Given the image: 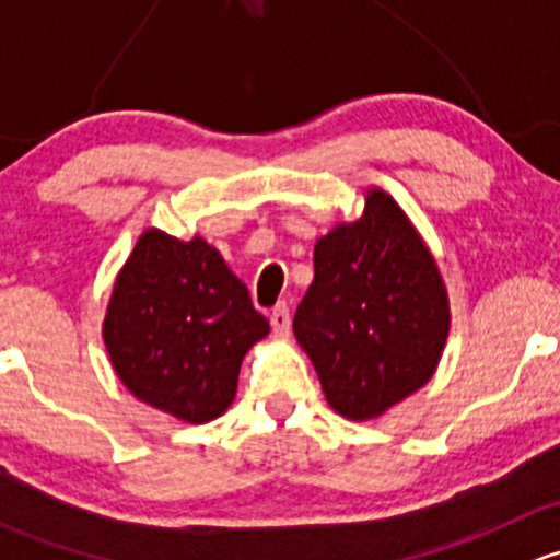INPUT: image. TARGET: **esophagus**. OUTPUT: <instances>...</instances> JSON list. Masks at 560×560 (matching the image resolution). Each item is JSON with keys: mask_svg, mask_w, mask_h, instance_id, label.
I'll list each match as a JSON object with an SVG mask.
<instances>
[{"mask_svg": "<svg viewBox=\"0 0 560 560\" xmlns=\"http://www.w3.org/2000/svg\"><path fill=\"white\" fill-rule=\"evenodd\" d=\"M270 327L279 338L290 336V306L287 303H276L273 312H270Z\"/></svg>", "mask_w": 560, "mask_h": 560, "instance_id": "obj_1", "label": "esophagus"}]
</instances>
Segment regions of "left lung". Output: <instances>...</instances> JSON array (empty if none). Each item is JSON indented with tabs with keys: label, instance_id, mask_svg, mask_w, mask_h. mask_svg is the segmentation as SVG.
<instances>
[{
	"label": "left lung",
	"instance_id": "left-lung-1",
	"mask_svg": "<svg viewBox=\"0 0 560 560\" xmlns=\"http://www.w3.org/2000/svg\"><path fill=\"white\" fill-rule=\"evenodd\" d=\"M292 327L327 404L349 420H374L431 380L450 332L447 290L387 191L371 189L358 222L316 241Z\"/></svg>",
	"mask_w": 560,
	"mask_h": 560
}]
</instances>
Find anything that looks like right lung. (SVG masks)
I'll list each match as a JSON object with an SVG mask.
<instances>
[{
	"label": "right lung",
	"mask_w": 560,
	"mask_h": 560,
	"mask_svg": "<svg viewBox=\"0 0 560 560\" xmlns=\"http://www.w3.org/2000/svg\"><path fill=\"white\" fill-rule=\"evenodd\" d=\"M268 330L217 248L145 230L113 287L103 338L135 398L200 425L233 404L244 354Z\"/></svg>",
	"instance_id": "add662e5"
}]
</instances>
